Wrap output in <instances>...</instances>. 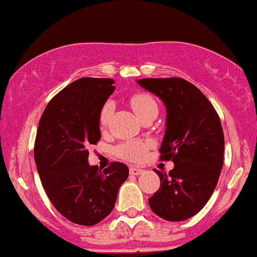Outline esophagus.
<instances>
[{
	"label": "esophagus",
	"instance_id": "34e87169",
	"mask_svg": "<svg viewBox=\"0 0 257 257\" xmlns=\"http://www.w3.org/2000/svg\"><path fill=\"white\" fill-rule=\"evenodd\" d=\"M143 172L142 169H140V167H136V166H131L130 167V174L134 175V176H138L141 175Z\"/></svg>",
	"mask_w": 257,
	"mask_h": 257
}]
</instances>
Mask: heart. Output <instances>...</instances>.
Masks as SVG:
<instances>
[{
    "label": "heart",
    "mask_w": 257,
    "mask_h": 257,
    "mask_svg": "<svg viewBox=\"0 0 257 257\" xmlns=\"http://www.w3.org/2000/svg\"><path fill=\"white\" fill-rule=\"evenodd\" d=\"M130 105L134 109L135 114L137 115L138 119L149 113H158V104L149 94L137 93L131 97L130 99ZM111 115V105L105 104L100 110L99 123L100 127H105L108 125L109 119ZM148 146L147 143L141 142V141H128L120 144L116 148V154L122 159L128 161H140L142 160L146 155Z\"/></svg>",
    "instance_id": "obj_1"
}]
</instances>
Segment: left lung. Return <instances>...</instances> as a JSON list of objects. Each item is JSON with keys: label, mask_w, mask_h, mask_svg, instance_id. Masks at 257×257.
Instances as JSON below:
<instances>
[{"label": "left lung", "mask_w": 257, "mask_h": 257, "mask_svg": "<svg viewBox=\"0 0 257 257\" xmlns=\"http://www.w3.org/2000/svg\"><path fill=\"white\" fill-rule=\"evenodd\" d=\"M137 83L165 104L160 154L175 164L169 174L154 170L160 188L149 198V206L166 221L188 220L205 206L220 177L224 151L220 117L201 91L180 77Z\"/></svg>", "instance_id": "left-lung-1"}]
</instances>
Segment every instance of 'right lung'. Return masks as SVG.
<instances>
[{"mask_svg": "<svg viewBox=\"0 0 257 257\" xmlns=\"http://www.w3.org/2000/svg\"><path fill=\"white\" fill-rule=\"evenodd\" d=\"M113 79L82 77L48 103L37 128L35 163L53 206L81 226H93L114 209L128 167L114 161L105 170L88 164L91 144L100 140L99 115L115 87Z\"/></svg>", "mask_w": 257, "mask_h": 257, "instance_id": "1", "label": "right lung"}]
</instances>
